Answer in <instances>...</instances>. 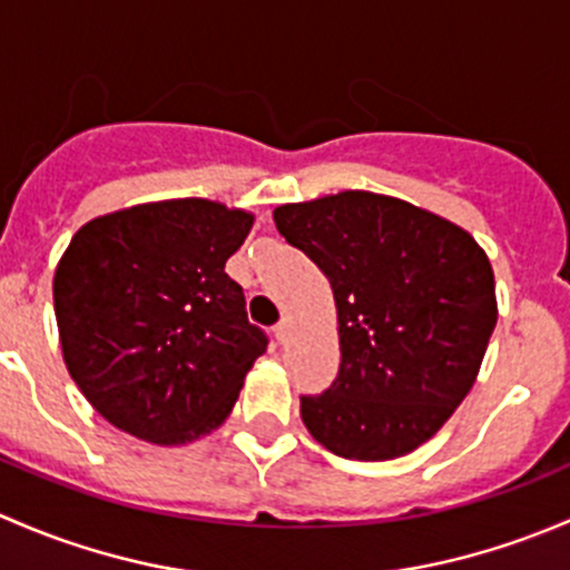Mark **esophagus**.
Wrapping results in <instances>:
<instances>
[{"instance_id": "esophagus-1", "label": "esophagus", "mask_w": 570, "mask_h": 570, "mask_svg": "<svg viewBox=\"0 0 570 570\" xmlns=\"http://www.w3.org/2000/svg\"><path fill=\"white\" fill-rule=\"evenodd\" d=\"M289 333H292V322L289 320H281L278 322V325H275L273 327V336H275V342H281V344H284L286 342V338H289Z\"/></svg>"}]
</instances>
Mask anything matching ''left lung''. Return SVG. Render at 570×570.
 Segmentation results:
<instances>
[{"label":"left lung","instance_id":"1","mask_svg":"<svg viewBox=\"0 0 570 570\" xmlns=\"http://www.w3.org/2000/svg\"><path fill=\"white\" fill-rule=\"evenodd\" d=\"M281 237L327 275L342 364L301 396L308 433L347 461L416 450L452 416L497 325L493 269L439 215L386 195H327L273 212Z\"/></svg>","mask_w":570,"mask_h":570}]
</instances>
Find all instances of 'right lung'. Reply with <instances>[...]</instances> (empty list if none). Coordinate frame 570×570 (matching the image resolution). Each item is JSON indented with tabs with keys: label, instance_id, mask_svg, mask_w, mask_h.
Returning <instances> with one entry per match:
<instances>
[{
	"label": "right lung",
	"instance_id": "right-lung-1",
	"mask_svg": "<svg viewBox=\"0 0 570 570\" xmlns=\"http://www.w3.org/2000/svg\"><path fill=\"white\" fill-rule=\"evenodd\" d=\"M248 212L204 198L142 204L90 220L55 273L62 355L115 428L187 444L232 413L267 333L226 262Z\"/></svg>",
	"mask_w": 570,
	"mask_h": 570
}]
</instances>
